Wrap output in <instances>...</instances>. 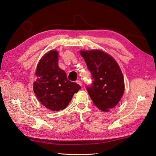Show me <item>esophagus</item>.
I'll return each instance as SVG.
<instances>
[{"instance_id":"34e87169","label":"esophagus","mask_w":156,"mask_h":156,"mask_svg":"<svg viewBox=\"0 0 156 156\" xmlns=\"http://www.w3.org/2000/svg\"><path fill=\"white\" fill-rule=\"evenodd\" d=\"M78 85H81L82 86V82L80 81V80H76V82Z\"/></svg>"}]
</instances>
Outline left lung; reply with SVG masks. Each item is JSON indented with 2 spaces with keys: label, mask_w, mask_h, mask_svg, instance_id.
<instances>
[{
  "label": "left lung",
  "mask_w": 156,
  "mask_h": 156,
  "mask_svg": "<svg viewBox=\"0 0 156 156\" xmlns=\"http://www.w3.org/2000/svg\"><path fill=\"white\" fill-rule=\"evenodd\" d=\"M93 80L86 87L94 104L103 112L113 109L124 91V77L118 63L109 54L100 50L81 51Z\"/></svg>",
  "instance_id": "8db88e82"
}]
</instances>
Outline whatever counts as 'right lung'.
I'll return each instance as SVG.
<instances>
[{"instance_id":"add662e5","label":"right lung","mask_w":156,"mask_h":156,"mask_svg":"<svg viewBox=\"0 0 156 156\" xmlns=\"http://www.w3.org/2000/svg\"><path fill=\"white\" fill-rule=\"evenodd\" d=\"M58 52L51 51L39 62L34 82V91L44 106L52 111L67 108L80 85L67 79V74L58 66Z\"/></svg>"}]
</instances>
